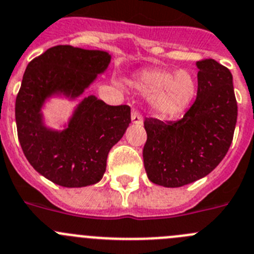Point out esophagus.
I'll list each match as a JSON object with an SVG mask.
<instances>
[{
    "label": "esophagus",
    "mask_w": 254,
    "mask_h": 254,
    "mask_svg": "<svg viewBox=\"0 0 254 254\" xmlns=\"http://www.w3.org/2000/svg\"><path fill=\"white\" fill-rule=\"evenodd\" d=\"M131 122L134 124H141L143 123V116H141L140 111L136 110V109H132L131 111Z\"/></svg>",
    "instance_id": "34e87169"
}]
</instances>
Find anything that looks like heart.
Masks as SVG:
<instances>
[{"label": "heart", "instance_id": "obj_1", "mask_svg": "<svg viewBox=\"0 0 254 254\" xmlns=\"http://www.w3.org/2000/svg\"><path fill=\"white\" fill-rule=\"evenodd\" d=\"M141 92L151 95V105L160 116H174L188 108L196 90L193 75L186 70L153 68L135 80Z\"/></svg>", "mask_w": 254, "mask_h": 254}]
</instances>
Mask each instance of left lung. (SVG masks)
<instances>
[{
    "label": "left lung",
    "mask_w": 254,
    "mask_h": 254,
    "mask_svg": "<svg viewBox=\"0 0 254 254\" xmlns=\"http://www.w3.org/2000/svg\"><path fill=\"white\" fill-rule=\"evenodd\" d=\"M196 99L181 120L144 122V167L149 181L178 188L209 174L226 156L236 129L233 77L213 59L196 63Z\"/></svg>",
    "instance_id": "1"
}]
</instances>
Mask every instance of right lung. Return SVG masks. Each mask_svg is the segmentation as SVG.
Segmentation results:
<instances>
[{"label":"right lung","instance_id":"right-lung-1","mask_svg":"<svg viewBox=\"0 0 254 254\" xmlns=\"http://www.w3.org/2000/svg\"><path fill=\"white\" fill-rule=\"evenodd\" d=\"M109 63L105 51L59 45L26 67L16 98L18 140L28 163L52 183L80 188L100 182L109 151L131 122L130 106H111L89 96L64 131H52L42 124L40 110L47 96L63 92L77 98Z\"/></svg>","mask_w":254,"mask_h":254}]
</instances>
